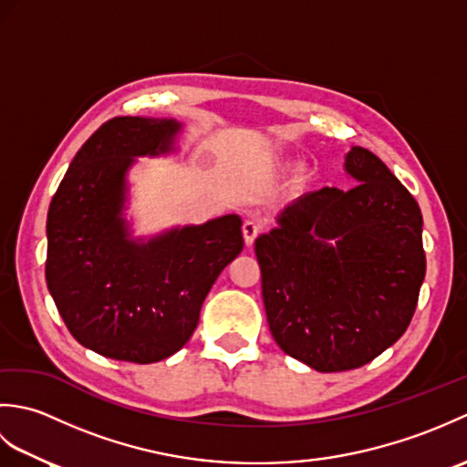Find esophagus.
Segmentation results:
<instances>
[{"instance_id":"34e87169","label":"esophagus","mask_w":467,"mask_h":467,"mask_svg":"<svg viewBox=\"0 0 467 467\" xmlns=\"http://www.w3.org/2000/svg\"><path fill=\"white\" fill-rule=\"evenodd\" d=\"M261 233V224L256 221H244L243 224V236H244V243L246 246H251L254 243L256 236Z\"/></svg>"}]
</instances>
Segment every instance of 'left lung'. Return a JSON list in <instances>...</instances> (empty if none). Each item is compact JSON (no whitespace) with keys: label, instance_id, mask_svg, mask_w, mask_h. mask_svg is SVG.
<instances>
[{"label":"left lung","instance_id":"obj_1","mask_svg":"<svg viewBox=\"0 0 467 467\" xmlns=\"http://www.w3.org/2000/svg\"><path fill=\"white\" fill-rule=\"evenodd\" d=\"M345 172L353 188L299 196L254 241L276 345L321 373L355 369L398 341L425 276L423 218L408 188L361 146Z\"/></svg>","mask_w":467,"mask_h":467}]
</instances>
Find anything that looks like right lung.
Masks as SVG:
<instances>
[{
    "label": "right lung",
    "mask_w": 467,
    "mask_h": 467,
    "mask_svg": "<svg viewBox=\"0 0 467 467\" xmlns=\"http://www.w3.org/2000/svg\"><path fill=\"white\" fill-rule=\"evenodd\" d=\"M174 118L118 116L74 156L47 211L46 283L74 339L118 361L182 349L216 276L243 251L239 214L134 236L128 172L178 150Z\"/></svg>",
    "instance_id": "right-lung-1"
}]
</instances>
